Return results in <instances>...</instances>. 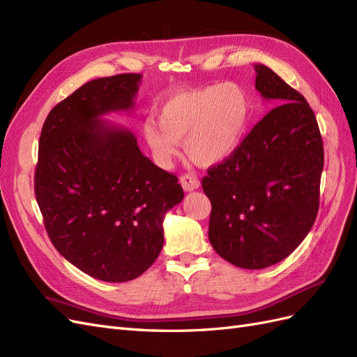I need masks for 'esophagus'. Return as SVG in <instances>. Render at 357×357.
I'll use <instances>...</instances> for the list:
<instances>
[{
    "instance_id": "obj_1",
    "label": "esophagus",
    "mask_w": 357,
    "mask_h": 357,
    "mask_svg": "<svg viewBox=\"0 0 357 357\" xmlns=\"http://www.w3.org/2000/svg\"><path fill=\"white\" fill-rule=\"evenodd\" d=\"M180 185H181V188L185 189L186 192H192V190H195V189L199 188V180H198V177H195V176L183 174V176L180 177Z\"/></svg>"
}]
</instances>
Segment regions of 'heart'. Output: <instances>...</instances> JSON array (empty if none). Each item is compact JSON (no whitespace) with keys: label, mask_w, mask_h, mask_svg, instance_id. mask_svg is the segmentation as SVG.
Instances as JSON below:
<instances>
[{"label":"heart","mask_w":357,"mask_h":357,"mask_svg":"<svg viewBox=\"0 0 357 357\" xmlns=\"http://www.w3.org/2000/svg\"><path fill=\"white\" fill-rule=\"evenodd\" d=\"M158 119L143 123V137L160 164H169L183 142L199 165L228 159L243 143L252 117V100L241 84L228 82L169 95L158 107Z\"/></svg>","instance_id":"1"}]
</instances>
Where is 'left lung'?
<instances>
[{"label":"left lung","mask_w":357,"mask_h":357,"mask_svg":"<svg viewBox=\"0 0 357 357\" xmlns=\"http://www.w3.org/2000/svg\"><path fill=\"white\" fill-rule=\"evenodd\" d=\"M256 89L278 105L235 152L208 168V238L225 261L244 269L282 262L305 238L319 211L323 142L314 112L262 63Z\"/></svg>","instance_id":"8db88e82"}]
</instances>
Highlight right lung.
<instances>
[{
	"instance_id": "obj_1",
	"label": "right lung",
	"mask_w": 357,
	"mask_h": 357,
	"mask_svg": "<svg viewBox=\"0 0 357 357\" xmlns=\"http://www.w3.org/2000/svg\"><path fill=\"white\" fill-rule=\"evenodd\" d=\"M142 74L84 83L55 105L41 129L34 188L56 250L93 278L129 282L164 245V215L185 193L126 128L101 119L129 112Z\"/></svg>"
}]
</instances>
